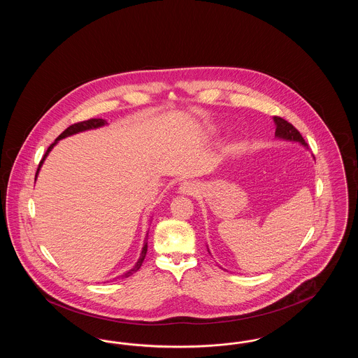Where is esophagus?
<instances>
[{
	"label": "esophagus",
	"mask_w": 358,
	"mask_h": 358,
	"mask_svg": "<svg viewBox=\"0 0 358 358\" xmlns=\"http://www.w3.org/2000/svg\"><path fill=\"white\" fill-rule=\"evenodd\" d=\"M194 189H196V187H193V184L185 182V184H182V185L180 187V193H184V194H192V193L194 192Z\"/></svg>",
	"instance_id": "esophagus-1"
}]
</instances>
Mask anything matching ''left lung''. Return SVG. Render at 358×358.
I'll list each match as a JSON object with an SVG mask.
<instances>
[{
    "label": "left lung",
    "mask_w": 358,
    "mask_h": 358,
    "mask_svg": "<svg viewBox=\"0 0 358 358\" xmlns=\"http://www.w3.org/2000/svg\"><path fill=\"white\" fill-rule=\"evenodd\" d=\"M273 122H275V126H276V130H275L276 138H280V139H285V141L299 142L301 145H303L306 148L307 143L306 141L303 139V136H301V133L287 120H285L280 117H273Z\"/></svg>",
    "instance_id": "obj_1"
}]
</instances>
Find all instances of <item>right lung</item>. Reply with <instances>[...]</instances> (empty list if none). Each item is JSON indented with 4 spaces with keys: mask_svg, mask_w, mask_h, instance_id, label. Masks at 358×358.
I'll list each match as a JSON object with an SVG mask.
<instances>
[{
    "mask_svg": "<svg viewBox=\"0 0 358 358\" xmlns=\"http://www.w3.org/2000/svg\"><path fill=\"white\" fill-rule=\"evenodd\" d=\"M104 124H107V122L104 120H101V118H94V120H83V122H79V123H75V124H71L69 127H67L60 136H57L56 139H55V142L52 143L51 146L48 148V150L45 152L44 154V157H43V159L40 161V164H38V168H37V171H36V178H37V174H38V171L41 169V166H43V164H44V161H45V158H47V155L50 154L52 149H53V146L60 141V139H63V138H66V136H73V134H78V133H82V131H85V130H92V129H98V127H102ZM36 178H34V181H36ZM148 235H149V232L146 234V238H145V241H143V247H142V252H141V256H139V259H138V262L136 263V266L130 270V271H127V273H124V275H122V276H124V278H127V276H130V275H133V273H136L139 268H141V266H142V263H143V259H145V256H146V252H148Z\"/></svg>",
    "mask_w": 358,
    "mask_h": 358,
    "instance_id": "1",
    "label": "right lung"
}]
</instances>
